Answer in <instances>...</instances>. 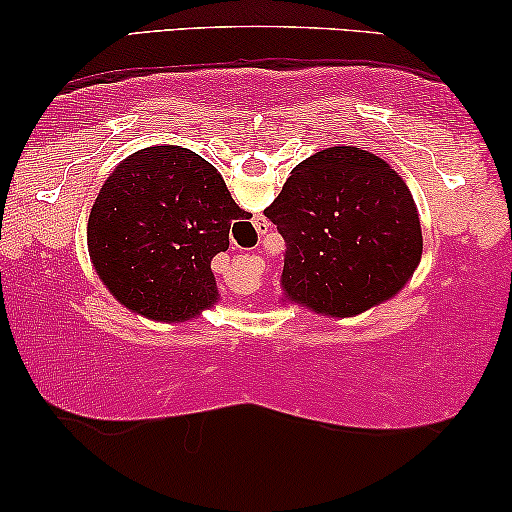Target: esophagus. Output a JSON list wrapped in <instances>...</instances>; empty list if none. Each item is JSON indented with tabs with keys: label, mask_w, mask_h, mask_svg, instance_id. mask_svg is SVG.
Masks as SVG:
<instances>
[{
	"label": "esophagus",
	"mask_w": 512,
	"mask_h": 512,
	"mask_svg": "<svg viewBox=\"0 0 512 512\" xmlns=\"http://www.w3.org/2000/svg\"><path fill=\"white\" fill-rule=\"evenodd\" d=\"M256 228H258V235H265V230H268V221H258Z\"/></svg>",
	"instance_id": "1"
}]
</instances>
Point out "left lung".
Wrapping results in <instances>:
<instances>
[{"mask_svg":"<svg viewBox=\"0 0 512 512\" xmlns=\"http://www.w3.org/2000/svg\"><path fill=\"white\" fill-rule=\"evenodd\" d=\"M265 216L286 244L284 296L328 317L396 296L422 258L410 188L356 146H331L293 167Z\"/></svg>","mask_w":512,"mask_h":512,"instance_id":"left-lung-1","label":"left lung"}]
</instances>
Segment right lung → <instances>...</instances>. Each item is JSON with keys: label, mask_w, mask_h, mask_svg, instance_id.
<instances>
[{"label": "right lung", "mask_w": 512, "mask_h": 512, "mask_svg": "<svg viewBox=\"0 0 512 512\" xmlns=\"http://www.w3.org/2000/svg\"><path fill=\"white\" fill-rule=\"evenodd\" d=\"M249 214L214 165L181 146H149L109 174L88 219V251L118 303L186 321L216 303L212 258Z\"/></svg>", "instance_id": "right-lung-1"}]
</instances>
